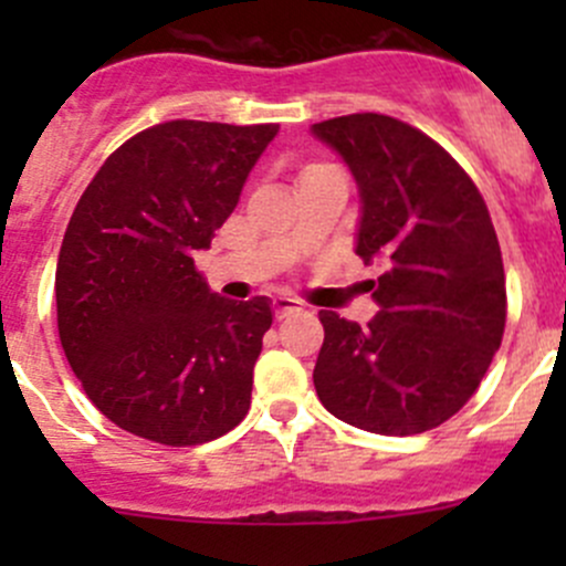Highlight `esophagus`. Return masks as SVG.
Masks as SVG:
<instances>
[{
	"label": "esophagus",
	"instance_id": "1",
	"mask_svg": "<svg viewBox=\"0 0 566 566\" xmlns=\"http://www.w3.org/2000/svg\"><path fill=\"white\" fill-rule=\"evenodd\" d=\"M295 312H301V304L293 298H273V315L276 319H284L290 315H295Z\"/></svg>",
	"mask_w": 566,
	"mask_h": 566
}]
</instances>
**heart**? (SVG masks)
Listing matches in <instances>:
<instances>
[{
  "label": "heart",
  "mask_w": 566,
  "mask_h": 566,
  "mask_svg": "<svg viewBox=\"0 0 566 566\" xmlns=\"http://www.w3.org/2000/svg\"><path fill=\"white\" fill-rule=\"evenodd\" d=\"M312 169H319V167H310V169H306V172H312Z\"/></svg>",
  "instance_id": "b5f03b06"
}]
</instances>
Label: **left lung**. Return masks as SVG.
Here are the masks:
<instances>
[{"label": "left lung", "instance_id": "8db88e82", "mask_svg": "<svg viewBox=\"0 0 566 566\" xmlns=\"http://www.w3.org/2000/svg\"><path fill=\"white\" fill-rule=\"evenodd\" d=\"M312 134L350 169L356 254L380 268V312L364 328L319 312L317 397L358 430L427 432L471 399L504 336V262L488 205L460 164L402 119L347 114Z\"/></svg>", "mask_w": 566, "mask_h": 566}]
</instances>
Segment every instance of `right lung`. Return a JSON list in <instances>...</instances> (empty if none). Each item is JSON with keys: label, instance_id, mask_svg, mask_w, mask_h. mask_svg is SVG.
<instances>
[{"label": "right lung", "instance_id": "add662e5", "mask_svg": "<svg viewBox=\"0 0 566 566\" xmlns=\"http://www.w3.org/2000/svg\"><path fill=\"white\" fill-rule=\"evenodd\" d=\"M279 125L172 119L106 158L56 260V325L95 408L164 447H197L243 421L273 312L227 301L193 251L230 219Z\"/></svg>", "mask_w": 566, "mask_h": 566}]
</instances>
